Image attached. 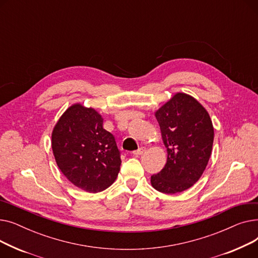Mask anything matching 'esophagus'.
<instances>
[{
  "instance_id": "1",
  "label": "esophagus",
  "mask_w": 258,
  "mask_h": 258,
  "mask_svg": "<svg viewBox=\"0 0 258 258\" xmlns=\"http://www.w3.org/2000/svg\"><path fill=\"white\" fill-rule=\"evenodd\" d=\"M145 151H146V147L141 146L138 151H135V152H133V154H134L135 156H140V155H142Z\"/></svg>"
}]
</instances>
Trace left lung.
I'll return each mask as SVG.
<instances>
[{"mask_svg": "<svg viewBox=\"0 0 258 258\" xmlns=\"http://www.w3.org/2000/svg\"><path fill=\"white\" fill-rule=\"evenodd\" d=\"M167 151L166 164L151 178L156 190L182 192L199 181L211 156L214 130L206 108L185 93H175L155 113Z\"/></svg>", "mask_w": 258, "mask_h": 258, "instance_id": "1", "label": "left lung"}]
</instances>
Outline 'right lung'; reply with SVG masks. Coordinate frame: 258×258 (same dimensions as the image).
<instances>
[{"label":"right lung","instance_id":"right-lung-1","mask_svg":"<svg viewBox=\"0 0 258 258\" xmlns=\"http://www.w3.org/2000/svg\"><path fill=\"white\" fill-rule=\"evenodd\" d=\"M102 116L81 103L69 106L52 131V151L64 177L87 192L110 187L120 170V152Z\"/></svg>","mask_w":258,"mask_h":258}]
</instances>
